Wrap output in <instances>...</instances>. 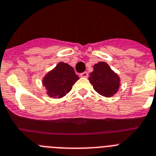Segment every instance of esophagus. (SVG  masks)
I'll use <instances>...</instances> for the list:
<instances>
[{"instance_id":"34e87169","label":"esophagus","mask_w":156,"mask_h":156,"mask_svg":"<svg viewBox=\"0 0 156 156\" xmlns=\"http://www.w3.org/2000/svg\"><path fill=\"white\" fill-rule=\"evenodd\" d=\"M80 76L82 77V78H87V77H88V72L85 71L83 72V73H81Z\"/></svg>"}]
</instances>
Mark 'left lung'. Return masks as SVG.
<instances>
[{"instance_id":"1","label":"left lung","mask_w":156,"mask_h":156,"mask_svg":"<svg viewBox=\"0 0 156 156\" xmlns=\"http://www.w3.org/2000/svg\"><path fill=\"white\" fill-rule=\"evenodd\" d=\"M89 80L95 91L108 98L113 96L120 86L119 76L105 62H99L94 65V71L90 74Z\"/></svg>"}]
</instances>
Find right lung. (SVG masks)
<instances>
[{
  "mask_svg": "<svg viewBox=\"0 0 156 156\" xmlns=\"http://www.w3.org/2000/svg\"><path fill=\"white\" fill-rule=\"evenodd\" d=\"M78 79L74 68L62 62L46 74L43 84L51 98H60L70 92L73 85Z\"/></svg>",
  "mask_w": 156,
  "mask_h": 156,
  "instance_id": "add662e5",
  "label": "right lung"
}]
</instances>
